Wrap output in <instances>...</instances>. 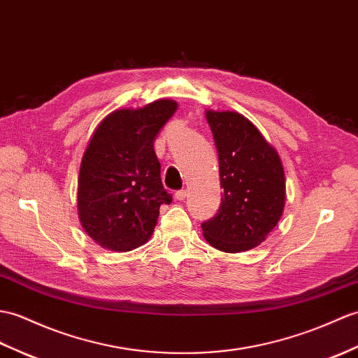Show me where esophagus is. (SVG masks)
I'll list each match as a JSON object with an SVG mask.
<instances>
[{
    "label": "esophagus",
    "instance_id": "1",
    "mask_svg": "<svg viewBox=\"0 0 358 358\" xmlns=\"http://www.w3.org/2000/svg\"><path fill=\"white\" fill-rule=\"evenodd\" d=\"M186 196H187V190L186 189H180V190H177V192H176V198L180 199V201H182V199H186Z\"/></svg>",
    "mask_w": 358,
    "mask_h": 358
}]
</instances>
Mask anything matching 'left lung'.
<instances>
[{
	"label": "left lung",
	"instance_id": "left-lung-1",
	"mask_svg": "<svg viewBox=\"0 0 358 358\" xmlns=\"http://www.w3.org/2000/svg\"><path fill=\"white\" fill-rule=\"evenodd\" d=\"M206 119L217 146L224 194L218 213L201 224L203 235L221 252L252 250L284 212V168L274 148L244 115L209 110Z\"/></svg>",
	"mask_w": 358,
	"mask_h": 358
}]
</instances>
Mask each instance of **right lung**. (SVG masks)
Wrapping results in <instances>:
<instances>
[{
    "label": "right lung",
    "mask_w": 358,
    "mask_h": 358,
    "mask_svg": "<svg viewBox=\"0 0 358 358\" xmlns=\"http://www.w3.org/2000/svg\"><path fill=\"white\" fill-rule=\"evenodd\" d=\"M177 110L160 99L138 110H117L101 122L82 157L78 212L99 245L129 252L151 238L162 204H171L154 140Z\"/></svg>",
    "instance_id": "obj_1"
}]
</instances>
